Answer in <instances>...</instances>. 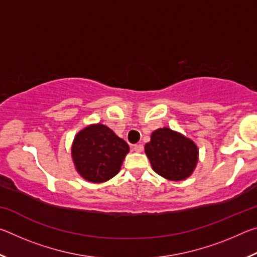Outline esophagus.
Wrapping results in <instances>:
<instances>
[{
	"label": "esophagus",
	"instance_id": "34e87169",
	"mask_svg": "<svg viewBox=\"0 0 257 257\" xmlns=\"http://www.w3.org/2000/svg\"><path fill=\"white\" fill-rule=\"evenodd\" d=\"M143 150H144V146H143V144L134 145V151L135 152H138V153H141V152H143Z\"/></svg>",
	"mask_w": 257,
	"mask_h": 257
}]
</instances>
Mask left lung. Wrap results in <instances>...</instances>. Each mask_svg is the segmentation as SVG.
Instances as JSON below:
<instances>
[{"label":"left lung","instance_id":"obj_1","mask_svg":"<svg viewBox=\"0 0 257 257\" xmlns=\"http://www.w3.org/2000/svg\"><path fill=\"white\" fill-rule=\"evenodd\" d=\"M152 169L171 181H181L193 175L198 162V147L190 138L168 127L159 128L145 144Z\"/></svg>","mask_w":257,"mask_h":257}]
</instances>
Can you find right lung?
<instances>
[{"label":"right lung","mask_w":257,"mask_h":257,"mask_svg":"<svg viewBox=\"0 0 257 257\" xmlns=\"http://www.w3.org/2000/svg\"><path fill=\"white\" fill-rule=\"evenodd\" d=\"M129 145L102 123L89 124L73 138L71 158L81 178L101 184L118 175Z\"/></svg>","instance_id":"obj_1"}]
</instances>
